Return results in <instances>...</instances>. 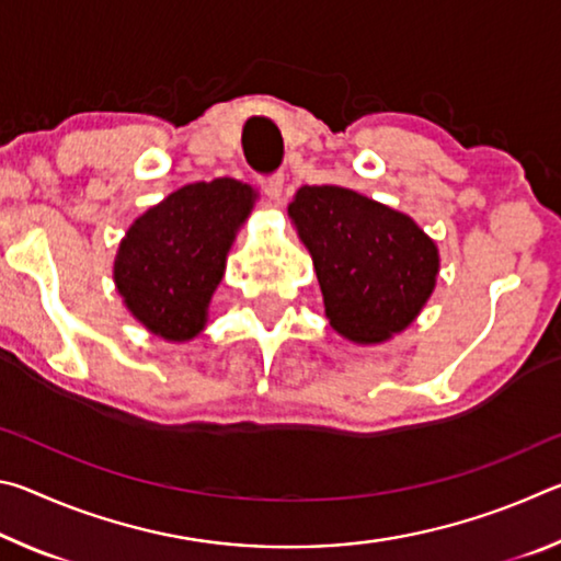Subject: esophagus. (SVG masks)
I'll use <instances>...</instances> for the list:
<instances>
[{
  "mask_svg": "<svg viewBox=\"0 0 561 561\" xmlns=\"http://www.w3.org/2000/svg\"><path fill=\"white\" fill-rule=\"evenodd\" d=\"M282 187H284V178L282 175L262 178V190H264V195H267L272 203H279L282 201Z\"/></svg>",
  "mask_w": 561,
  "mask_h": 561,
  "instance_id": "34e87169",
  "label": "esophagus"
}]
</instances>
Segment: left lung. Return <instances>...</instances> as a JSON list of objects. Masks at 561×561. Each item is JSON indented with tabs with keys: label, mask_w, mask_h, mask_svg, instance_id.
Returning <instances> with one entry per match:
<instances>
[{
	"label": "left lung",
	"mask_w": 561,
	"mask_h": 561,
	"mask_svg": "<svg viewBox=\"0 0 561 561\" xmlns=\"http://www.w3.org/2000/svg\"><path fill=\"white\" fill-rule=\"evenodd\" d=\"M287 213L336 334L374 346L413 324L440 272L438 244L413 217L341 185L299 187Z\"/></svg>",
	"instance_id": "left-lung-1"
}]
</instances>
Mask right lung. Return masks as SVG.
Returning <instances> with one entry per match:
<instances>
[{"mask_svg":"<svg viewBox=\"0 0 561 561\" xmlns=\"http://www.w3.org/2000/svg\"><path fill=\"white\" fill-rule=\"evenodd\" d=\"M257 197L252 185L215 178L175 190L133 220L113 260V282L140 327L170 344L201 334Z\"/></svg>","mask_w":561,"mask_h":561,"instance_id":"obj_1","label":"right lung"}]
</instances>
